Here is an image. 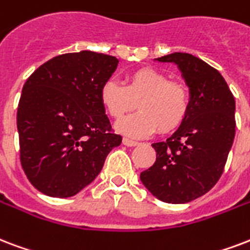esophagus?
Segmentation results:
<instances>
[{
	"label": "esophagus",
	"instance_id": "34e87169",
	"mask_svg": "<svg viewBox=\"0 0 250 250\" xmlns=\"http://www.w3.org/2000/svg\"><path fill=\"white\" fill-rule=\"evenodd\" d=\"M123 144L127 146H136L139 144L138 142H135L132 139H128V138H123Z\"/></svg>",
	"mask_w": 250,
	"mask_h": 250
}]
</instances>
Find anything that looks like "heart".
Returning a JSON list of instances; mask_svg holds the SVG:
<instances>
[{
	"label": "heart",
	"instance_id": "b5f03b06",
	"mask_svg": "<svg viewBox=\"0 0 250 250\" xmlns=\"http://www.w3.org/2000/svg\"><path fill=\"white\" fill-rule=\"evenodd\" d=\"M101 104L108 115L121 121L138 107L140 111L125 118L118 129L132 136L176 131L190 111V90L181 81H170L167 74L152 68L133 70L125 83L107 80L100 90Z\"/></svg>",
	"mask_w": 250,
	"mask_h": 250
}]
</instances>
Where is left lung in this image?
<instances>
[{
  "instance_id": "left-lung-1",
  "label": "left lung",
  "mask_w": 250,
  "mask_h": 250,
  "mask_svg": "<svg viewBox=\"0 0 250 250\" xmlns=\"http://www.w3.org/2000/svg\"><path fill=\"white\" fill-rule=\"evenodd\" d=\"M174 62L190 89L188 118L167 142L155 143V164L140 180L167 203H188L205 195L222 177L235 139V98L218 70L190 53L159 57Z\"/></svg>"
}]
</instances>
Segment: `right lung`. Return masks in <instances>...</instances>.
<instances>
[{
    "label": "right lung",
    "instance_id": "1",
    "mask_svg": "<svg viewBox=\"0 0 250 250\" xmlns=\"http://www.w3.org/2000/svg\"><path fill=\"white\" fill-rule=\"evenodd\" d=\"M117 57L81 51L41 65L24 83L17 112L19 159L41 193L77 194L102 170L106 156L121 146L100 90L118 66Z\"/></svg>",
    "mask_w": 250,
    "mask_h": 250
}]
</instances>
